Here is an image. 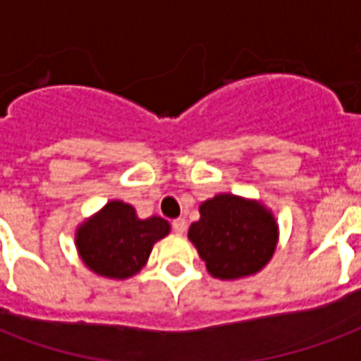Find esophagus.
<instances>
[{"label":"esophagus","mask_w":361,"mask_h":361,"mask_svg":"<svg viewBox=\"0 0 361 361\" xmlns=\"http://www.w3.org/2000/svg\"><path fill=\"white\" fill-rule=\"evenodd\" d=\"M172 228L176 234H183V232H185V228H188V222H185V219H176L172 222Z\"/></svg>","instance_id":"34e87169"}]
</instances>
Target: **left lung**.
Returning <instances> with one entry per match:
<instances>
[{"instance_id": "8db88e82", "label": "left lung", "mask_w": 361, "mask_h": 361, "mask_svg": "<svg viewBox=\"0 0 361 361\" xmlns=\"http://www.w3.org/2000/svg\"><path fill=\"white\" fill-rule=\"evenodd\" d=\"M189 240L212 276L222 280L255 274L269 263L279 240L276 220L265 207L235 195H216L199 207Z\"/></svg>"}]
</instances>
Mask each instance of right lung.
I'll list each match as a JSON object with an SVG mask.
<instances>
[{
  "label": "right lung",
  "instance_id": "right-lung-1",
  "mask_svg": "<svg viewBox=\"0 0 361 361\" xmlns=\"http://www.w3.org/2000/svg\"><path fill=\"white\" fill-rule=\"evenodd\" d=\"M170 232L160 216L141 220L131 204L110 201L77 230V250L85 265L100 276L129 279L147 263L152 245Z\"/></svg>",
  "mask_w": 361,
  "mask_h": 361
}]
</instances>
